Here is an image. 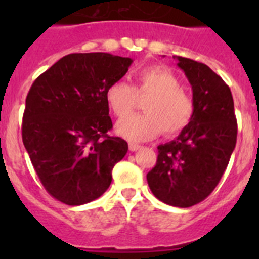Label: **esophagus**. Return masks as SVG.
Returning <instances> with one entry per match:
<instances>
[{"label": "esophagus", "mask_w": 259, "mask_h": 259, "mask_svg": "<svg viewBox=\"0 0 259 259\" xmlns=\"http://www.w3.org/2000/svg\"><path fill=\"white\" fill-rule=\"evenodd\" d=\"M128 146H130V150H131V152H136V150H139L141 148V145H139V144L136 143H130Z\"/></svg>", "instance_id": "1"}]
</instances>
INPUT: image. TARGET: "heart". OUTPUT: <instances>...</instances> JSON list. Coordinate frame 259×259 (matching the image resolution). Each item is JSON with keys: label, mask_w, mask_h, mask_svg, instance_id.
Masks as SVG:
<instances>
[{"label": "heart", "mask_w": 259, "mask_h": 259, "mask_svg": "<svg viewBox=\"0 0 259 259\" xmlns=\"http://www.w3.org/2000/svg\"><path fill=\"white\" fill-rule=\"evenodd\" d=\"M136 87L125 81L111 83L105 97L116 118H125L134 111L136 95H152L144 104L145 114L132 115L119 122L116 132L128 140L145 141L163 131L174 136L191 124L194 116V101L182 89L179 77L170 68L149 66L137 72Z\"/></svg>", "instance_id": "heart-1"}]
</instances>
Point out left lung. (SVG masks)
<instances>
[{
	"label": "left lung",
	"mask_w": 259,
	"mask_h": 259,
	"mask_svg": "<svg viewBox=\"0 0 259 259\" xmlns=\"http://www.w3.org/2000/svg\"><path fill=\"white\" fill-rule=\"evenodd\" d=\"M193 91L194 116L175 140L158 146L157 163L146 179L158 200L191 207L214 191L227 168L237 137L233 98L209 66L174 57Z\"/></svg>",
	"instance_id": "obj_1"
}]
</instances>
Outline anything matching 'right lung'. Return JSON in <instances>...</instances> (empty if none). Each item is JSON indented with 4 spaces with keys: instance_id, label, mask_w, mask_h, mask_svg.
Returning a JSON list of instances; mask_svg holds the SVG:
<instances>
[{
    "instance_id": "add662e5",
    "label": "right lung",
    "mask_w": 259,
    "mask_h": 259,
    "mask_svg": "<svg viewBox=\"0 0 259 259\" xmlns=\"http://www.w3.org/2000/svg\"><path fill=\"white\" fill-rule=\"evenodd\" d=\"M131 58L109 53H74L33 81L26 98L22 139L50 196L71 206L98 198L128 144L113 128L107 87L119 81Z\"/></svg>"
}]
</instances>
